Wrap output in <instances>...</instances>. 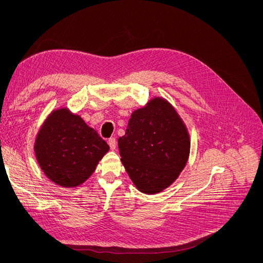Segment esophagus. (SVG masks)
<instances>
[{"instance_id": "esophagus-1", "label": "esophagus", "mask_w": 263, "mask_h": 263, "mask_svg": "<svg viewBox=\"0 0 263 263\" xmlns=\"http://www.w3.org/2000/svg\"><path fill=\"white\" fill-rule=\"evenodd\" d=\"M108 145H109L110 149H112V150H115V149H116V146H117L116 139H115V138H109V139H108Z\"/></svg>"}]
</instances>
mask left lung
<instances>
[{
	"label": "left lung",
	"instance_id": "obj_1",
	"mask_svg": "<svg viewBox=\"0 0 263 263\" xmlns=\"http://www.w3.org/2000/svg\"><path fill=\"white\" fill-rule=\"evenodd\" d=\"M122 163L142 193L157 194L176 181L189 160L191 140L184 122L163 98L134 110L118 138Z\"/></svg>",
	"mask_w": 263,
	"mask_h": 263
}]
</instances>
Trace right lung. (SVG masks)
<instances>
[{"label":"right lung","instance_id":"obj_1","mask_svg":"<svg viewBox=\"0 0 263 263\" xmlns=\"http://www.w3.org/2000/svg\"><path fill=\"white\" fill-rule=\"evenodd\" d=\"M35 156L45 176L62 187L81 185L109 146L68 107L53 109L39 128Z\"/></svg>","mask_w":263,"mask_h":263}]
</instances>
